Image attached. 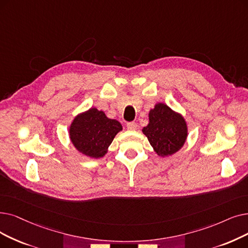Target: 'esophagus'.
Segmentation results:
<instances>
[{"label":"esophagus","instance_id":"34e87169","mask_svg":"<svg viewBox=\"0 0 248 248\" xmlns=\"http://www.w3.org/2000/svg\"><path fill=\"white\" fill-rule=\"evenodd\" d=\"M126 127H127V130H130V131H136L137 128H138V124L136 123H134V122L127 123L126 124Z\"/></svg>","mask_w":248,"mask_h":248}]
</instances>
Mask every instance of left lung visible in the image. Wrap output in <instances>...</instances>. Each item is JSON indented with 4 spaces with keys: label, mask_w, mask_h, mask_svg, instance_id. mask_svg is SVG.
I'll return each mask as SVG.
<instances>
[{
    "label": "left lung",
    "mask_w": 248,
    "mask_h": 248,
    "mask_svg": "<svg viewBox=\"0 0 248 248\" xmlns=\"http://www.w3.org/2000/svg\"><path fill=\"white\" fill-rule=\"evenodd\" d=\"M149 124L143 133L159 156H169L184 146L187 137L186 121L163 103H158L149 113Z\"/></svg>",
    "instance_id": "obj_1"
}]
</instances>
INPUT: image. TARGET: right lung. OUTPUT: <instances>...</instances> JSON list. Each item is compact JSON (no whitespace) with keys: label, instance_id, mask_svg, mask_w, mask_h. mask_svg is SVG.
I'll return each instance as SVG.
<instances>
[{"label":"right lung","instance_id":"add662e5","mask_svg":"<svg viewBox=\"0 0 248 248\" xmlns=\"http://www.w3.org/2000/svg\"><path fill=\"white\" fill-rule=\"evenodd\" d=\"M122 130L117 121L106 117L103 111L91 108L75 118L70 126V138L79 152L100 158L107 153V148Z\"/></svg>","mask_w":248,"mask_h":248}]
</instances>
